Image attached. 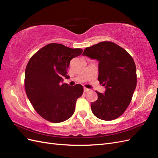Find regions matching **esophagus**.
Instances as JSON below:
<instances>
[{
    "instance_id": "obj_1",
    "label": "esophagus",
    "mask_w": 158,
    "mask_h": 158,
    "mask_svg": "<svg viewBox=\"0 0 158 158\" xmlns=\"http://www.w3.org/2000/svg\"><path fill=\"white\" fill-rule=\"evenodd\" d=\"M89 90H90L89 89H88V88H84V92L85 93H86V92H89Z\"/></svg>"
}]
</instances>
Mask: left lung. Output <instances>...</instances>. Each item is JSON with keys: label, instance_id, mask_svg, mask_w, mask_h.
<instances>
[{"label": "left lung", "instance_id": "left-lung-1", "mask_svg": "<svg viewBox=\"0 0 158 158\" xmlns=\"http://www.w3.org/2000/svg\"><path fill=\"white\" fill-rule=\"evenodd\" d=\"M84 56L99 61L98 80L106 88L104 94L91 103L94 115L104 121L120 117L130 104L136 86V68L132 56L120 46L103 41L87 47Z\"/></svg>", "mask_w": 158, "mask_h": 158}]
</instances>
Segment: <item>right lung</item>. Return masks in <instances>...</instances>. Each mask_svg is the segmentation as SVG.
I'll return each mask as SVG.
<instances>
[{
	"mask_svg": "<svg viewBox=\"0 0 158 158\" xmlns=\"http://www.w3.org/2000/svg\"><path fill=\"white\" fill-rule=\"evenodd\" d=\"M82 49L50 44L32 56L25 71V89L32 106L45 120L61 123L73 115L76 100L82 95V85L70 86L67 70L72 59Z\"/></svg>",
	"mask_w": 158,
	"mask_h": 158,
	"instance_id": "1",
	"label": "right lung"
}]
</instances>
